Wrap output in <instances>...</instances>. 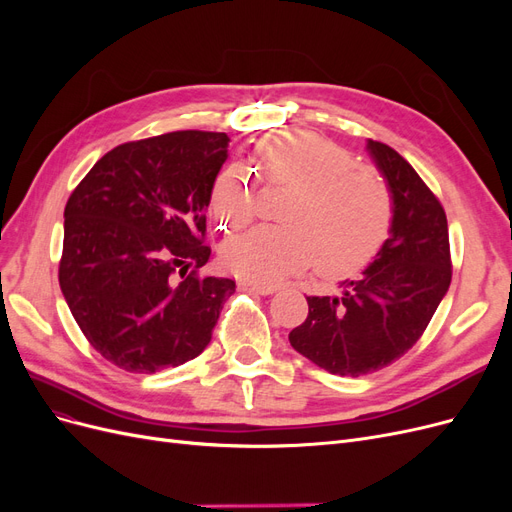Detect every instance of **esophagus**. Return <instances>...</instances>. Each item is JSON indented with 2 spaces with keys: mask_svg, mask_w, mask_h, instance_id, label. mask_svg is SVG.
Returning <instances> with one entry per match:
<instances>
[{
  "mask_svg": "<svg viewBox=\"0 0 512 512\" xmlns=\"http://www.w3.org/2000/svg\"><path fill=\"white\" fill-rule=\"evenodd\" d=\"M239 286L241 290L256 292V294H262V297H267V294H273L277 290L275 284H267V282H241Z\"/></svg>",
  "mask_w": 512,
  "mask_h": 512,
  "instance_id": "34e87169",
  "label": "esophagus"
}]
</instances>
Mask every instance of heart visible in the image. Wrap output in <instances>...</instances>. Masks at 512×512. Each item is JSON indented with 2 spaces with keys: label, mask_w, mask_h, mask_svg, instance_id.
I'll use <instances>...</instances> for the list:
<instances>
[{
  "label": "heart",
  "mask_w": 512,
  "mask_h": 512,
  "mask_svg": "<svg viewBox=\"0 0 512 512\" xmlns=\"http://www.w3.org/2000/svg\"><path fill=\"white\" fill-rule=\"evenodd\" d=\"M265 185L288 196L277 213L284 226L232 237L224 260L243 277L275 282L301 271L316 256L327 273L354 271L374 258L389 237L393 194L378 170L356 164L352 153L314 132L267 136L256 149ZM258 194L239 166H226L211 188V211L239 228L258 211Z\"/></svg>",
  "instance_id": "1"
}]
</instances>
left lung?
Here are the masks:
<instances>
[{"instance_id":"8db88e82","label":"left lung","mask_w":512,"mask_h":512,"mask_svg":"<svg viewBox=\"0 0 512 512\" xmlns=\"http://www.w3.org/2000/svg\"><path fill=\"white\" fill-rule=\"evenodd\" d=\"M393 194L389 239L339 294L307 297L309 314L290 346L335 376L359 378L406 354L451 286L448 224L440 200L395 149L367 141Z\"/></svg>"}]
</instances>
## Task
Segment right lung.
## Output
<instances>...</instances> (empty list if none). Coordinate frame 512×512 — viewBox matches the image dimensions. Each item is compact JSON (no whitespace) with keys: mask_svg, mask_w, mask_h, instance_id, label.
<instances>
[{"mask_svg":"<svg viewBox=\"0 0 512 512\" xmlns=\"http://www.w3.org/2000/svg\"><path fill=\"white\" fill-rule=\"evenodd\" d=\"M224 132L183 130L119 145L76 185L64 211L59 286L106 361L156 374L211 342L228 277H198L211 188L228 158Z\"/></svg>","mask_w":512,"mask_h":512,"instance_id":"add662e5","label":"right lung"}]
</instances>
